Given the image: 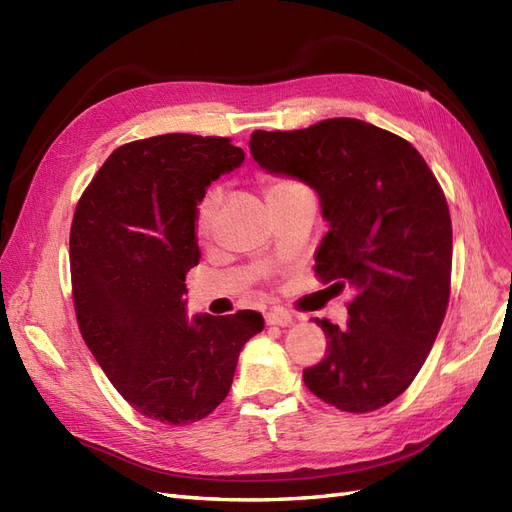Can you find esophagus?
Instances as JSON below:
<instances>
[{"label": "esophagus", "instance_id": "34e87169", "mask_svg": "<svg viewBox=\"0 0 512 512\" xmlns=\"http://www.w3.org/2000/svg\"><path fill=\"white\" fill-rule=\"evenodd\" d=\"M265 320L271 327H288V324H292V316L284 312V309H273V312L265 316Z\"/></svg>", "mask_w": 512, "mask_h": 512}]
</instances>
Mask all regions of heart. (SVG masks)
Listing matches in <instances>:
<instances>
[{
    "instance_id": "b5f03b06",
    "label": "heart",
    "mask_w": 512,
    "mask_h": 512,
    "mask_svg": "<svg viewBox=\"0 0 512 512\" xmlns=\"http://www.w3.org/2000/svg\"><path fill=\"white\" fill-rule=\"evenodd\" d=\"M288 188H297V183L273 181V183H269L267 196H269V194H273V192L288 190ZM215 209H218V196H215L213 192H209L203 200H200L198 211H196V232H198V235H207V232H209V228H211V224H213Z\"/></svg>"
}]
</instances>
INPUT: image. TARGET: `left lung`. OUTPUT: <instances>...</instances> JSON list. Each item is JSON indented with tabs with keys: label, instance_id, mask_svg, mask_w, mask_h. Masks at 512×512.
Segmentation results:
<instances>
[{
	"label": "left lung",
	"instance_id": "1",
	"mask_svg": "<svg viewBox=\"0 0 512 512\" xmlns=\"http://www.w3.org/2000/svg\"><path fill=\"white\" fill-rule=\"evenodd\" d=\"M250 151L267 173L318 194L329 232L316 273L354 290L344 329L314 320L327 356L303 371L305 386L344 412L391 404L423 367L451 292L453 228L440 183L408 141L361 119L256 130Z\"/></svg>",
	"mask_w": 512,
	"mask_h": 512
}]
</instances>
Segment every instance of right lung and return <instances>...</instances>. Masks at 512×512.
<instances>
[{"mask_svg": "<svg viewBox=\"0 0 512 512\" xmlns=\"http://www.w3.org/2000/svg\"><path fill=\"white\" fill-rule=\"evenodd\" d=\"M243 160L224 136H151L115 149L76 205L70 271L81 335L119 395L160 423L188 425L218 408L241 348L265 329L252 309L188 318L183 299L200 260L198 203Z\"/></svg>", "mask_w": 512, "mask_h": 512, "instance_id": "add662e5", "label": "right lung"}]
</instances>
